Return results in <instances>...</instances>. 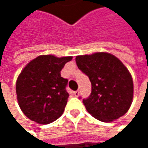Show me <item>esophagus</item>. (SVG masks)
Listing matches in <instances>:
<instances>
[{"instance_id":"1","label":"esophagus","mask_w":148,"mask_h":148,"mask_svg":"<svg viewBox=\"0 0 148 148\" xmlns=\"http://www.w3.org/2000/svg\"><path fill=\"white\" fill-rule=\"evenodd\" d=\"M73 94H74V96H75V97H79V90L74 91Z\"/></svg>"}]
</instances>
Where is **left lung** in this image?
I'll use <instances>...</instances> for the list:
<instances>
[{"instance_id": "obj_1", "label": "left lung", "mask_w": 148, "mask_h": 148, "mask_svg": "<svg viewBox=\"0 0 148 148\" xmlns=\"http://www.w3.org/2000/svg\"><path fill=\"white\" fill-rule=\"evenodd\" d=\"M75 61L92 83L91 95L83 99L86 110L107 123L123 116L130 108L134 95L132 76L123 63L106 52L78 56Z\"/></svg>"}]
</instances>
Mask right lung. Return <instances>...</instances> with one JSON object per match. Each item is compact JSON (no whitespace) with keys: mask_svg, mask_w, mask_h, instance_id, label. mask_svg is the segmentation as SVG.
Instances as JSON below:
<instances>
[{"mask_svg":"<svg viewBox=\"0 0 148 148\" xmlns=\"http://www.w3.org/2000/svg\"><path fill=\"white\" fill-rule=\"evenodd\" d=\"M72 56H39L21 71L16 81V93L23 113L32 121L48 124L63 113L69 97L68 79L61 76Z\"/></svg>","mask_w":148,"mask_h":148,"instance_id":"add662e5","label":"right lung"}]
</instances>
